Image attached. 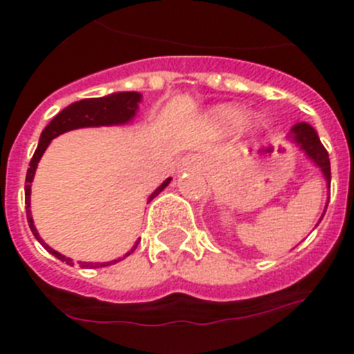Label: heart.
Here are the masks:
<instances>
[{
    "mask_svg": "<svg viewBox=\"0 0 354 354\" xmlns=\"http://www.w3.org/2000/svg\"><path fill=\"white\" fill-rule=\"evenodd\" d=\"M246 118V109L237 104H221L216 106L211 111V124L218 133L230 134L236 133ZM264 129L262 122L253 124V133H261Z\"/></svg>",
    "mask_w": 354,
    "mask_h": 354,
    "instance_id": "1",
    "label": "heart"
}]
</instances>
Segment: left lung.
<instances>
[{
  "label": "left lung",
  "instance_id": "obj_1",
  "mask_svg": "<svg viewBox=\"0 0 354 354\" xmlns=\"http://www.w3.org/2000/svg\"><path fill=\"white\" fill-rule=\"evenodd\" d=\"M287 140H290L294 145H298L299 150H303V152H305L306 158L310 159L315 167L321 170L324 180H326L328 189H330V183H331L330 158H328L326 149H324L323 143H321V140H319V136H317V133H315L314 127H312L310 124H306V122H299V124H296V126L290 127V131L287 133ZM328 200H326V207H328ZM324 212H323V216H324ZM323 216L319 218V223H321V220H323Z\"/></svg>",
  "mask_w": 354,
  "mask_h": 354
}]
</instances>
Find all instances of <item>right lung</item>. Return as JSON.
Here are the masks:
<instances>
[{"label":"right lung","mask_w":354,"mask_h":354,"mask_svg":"<svg viewBox=\"0 0 354 354\" xmlns=\"http://www.w3.org/2000/svg\"><path fill=\"white\" fill-rule=\"evenodd\" d=\"M142 102V93L138 92H115V93H109V95L104 97H95V99H83L80 102H72L68 104L67 108H64L60 113L56 115L51 122H49L48 126L44 127L42 134H40V140H39V147H37L35 154L31 158L30 161V168H28V174H26V186H24V195H26V218H28V223H30L31 232L33 236L37 237L40 245L44 248L48 250L51 255H55L56 259H60L62 262L65 264L72 266V259L65 257L62 253H58L56 250H53L51 246L46 245L44 243L42 237L39 236L37 232L35 223H33V218H31V202H30V196H31V183H33V177H35V170L39 167V161L42 158V154L46 152V149L49 147L51 140H55L56 136H60V134L67 133V131L72 129H81V127H101V126H124L127 122L133 120L138 113V106ZM171 177H168L167 180H162L161 186L158 189H154V193L149 196V202L154 196H158L159 193L165 189V187L170 184ZM140 241L134 243L133 248L124 255V257H118L115 261H109V262H80L81 268H104V266L109 264H115V262L122 261V259H126L127 255L136 250Z\"/></svg>","instance_id":"right-lung-1"}]
</instances>
